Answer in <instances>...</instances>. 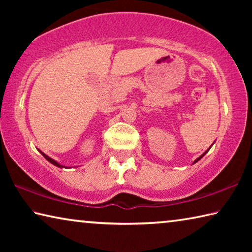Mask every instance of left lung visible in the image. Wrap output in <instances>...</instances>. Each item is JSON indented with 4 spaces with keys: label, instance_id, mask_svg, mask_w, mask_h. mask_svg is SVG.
<instances>
[{
    "label": "left lung",
    "instance_id": "1",
    "mask_svg": "<svg viewBox=\"0 0 252 252\" xmlns=\"http://www.w3.org/2000/svg\"><path fill=\"white\" fill-rule=\"evenodd\" d=\"M204 155H206V153H203V155H202V156H201V157H200V158H198V159H197V160H195V161H194V162H197V161H199V160H200V159H201V158H202V157H203V156H204Z\"/></svg>",
    "mask_w": 252,
    "mask_h": 252
}]
</instances>
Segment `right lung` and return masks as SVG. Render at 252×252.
I'll return each mask as SVG.
<instances>
[{"instance_id":"obj_1","label":"right lung","mask_w":252,"mask_h":252,"mask_svg":"<svg viewBox=\"0 0 252 252\" xmlns=\"http://www.w3.org/2000/svg\"><path fill=\"white\" fill-rule=\"evenodd\" d=\"M41 153H42V155H43V157L45 158V159H46V160H48L49 162H51V163H52V164H54V165H57V167H60V168H62V165H61V164H59L57 161H54L53 159H51V158H50V157H48V156H46V155H44V153H43V152H41Z\"/></svg>"}]
</instances>
